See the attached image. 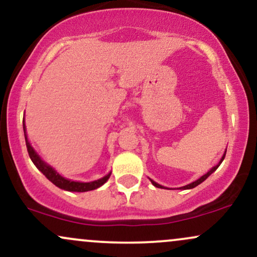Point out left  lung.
<instances>
[{
	"mask_svg": "<svg viewBox=\"0 0 257 257\" xmlns=\"http://www.w3.org/2000/svg\"><path fill=\"white\" fill-rule=\"evenodd\" d=\"M225 155H226V153L224 154V156H222V158H221V160H220V162H219V164L218 165H216V166H214V167L212 168V170H210L209 172H207V173L206 174H204V176H202L201 178H200V179H197V180H196V182H194V183H191V184H188V185H185V186H183V188H180V189H194V188H196V186H197V185H200V184L202 183V182H204V180H206L207 179V178L208 177H209L210 176V174H212L213 173V172H215L216 170H218V167H219V166H220V164H221V162L222 161H224V159H225ZM150 182H152L153 183V185L154 186H156V188H160V189H166L165 188V186H162V185H160V184H158V183H155V182H154V180H152V179H150Z\"/></svg>",
	"mask_w": 257,
	"mask_h": 257,
	"instance_id": "obj_1",
	"label": "left lung"
}]
</instances>
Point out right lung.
<instances>
[{
  "instance_id": "1",
  "label": "right lung",
  "mask_w": 257,
  "mask_h": 257,
  "mask_svg": "<svg viewBox=\"0 0 257 257\" xmlns=\"http://www.w3.org/2000/svg\"><path fill=\"white\" fill-rule=\"evenodd\" d=\"M23 127H24V135H25V141H26V148H27V153H29L30 159L32 160V162L35 164L36 167L38 168L42 173L44 174L48 179L50 180L54 185H56L57 188L66 190V191H73V192H85V191H91V190H95L102 186L103 184L109 179L110 173L104 176L101 179L95 180V182H90V183H80V182H72V180L66 179L62 176H60L57 172L54 170L51 166L39 158V155L35 152V149L31 147L29 140H27V135H26V127H25V121H23Z\"/></svg>"
}]
</instances>
